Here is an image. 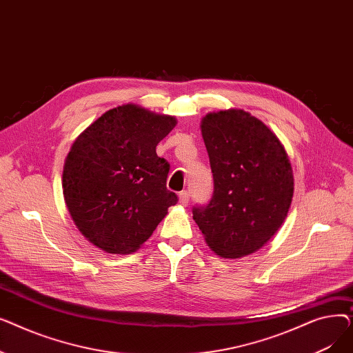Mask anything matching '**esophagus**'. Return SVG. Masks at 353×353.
<instances>
[{
	"instance_id": "34e87169",
	"label": "esophagus",
	"mask_w": 353,
	"mask_h": 353,
	"mask_svg": "<svg viewBox=\"0 0 353 353\" xmlns=\"http://www.w3.org/2000/svg\"><path fill=\"white\" fill-rule=\"evenodd\" d=\"M189 200H190L189 192H180L179 193V203H180L181 206H188L189 205Z\"/></svg>"
}]
</instances>
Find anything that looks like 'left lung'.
Here are the masks:
<instances>
[{"label":"left lung","mask_w":353,"mask_h":353,"mask_svg":"<svg viewBox=\"0 0 353 353\" xmlns=\"http://www.w3.org/2000/svg\"><path fill=\"white\" fill-rule=\"evenodd\" d=\"M214 181L206 208L193 219L208 246L223 259L263 248L288 217L294 190L281 140L242 108L208 113L200 123Z\"/></svg>","instance_id":"left-lung-1"}]
</instances>
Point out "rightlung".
Listing matches in <instances>:
<instances>
[{"mask_svg":"<svg viewBox=\"0 0 353 353\" xmlns=\"http://www.w3.org/2000/svg\"><path fill=\"white\" fill-rule=\"evenodd\" d=\"M174 116L128 103L111 108L72 143L63 194L80 233L111 254L136 252L174 206L165 188L170 164L156 153Z\"/></svg>","mask_w":353,"mask_h":353,"instance_id":"1","label":"right lung"}]
</instances>
